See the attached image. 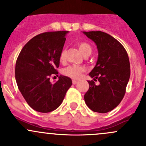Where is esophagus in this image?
<instances>
[{
  "label": "esophagus",
  "instance_id": "obj_1",
  "mask_svg": "<svg viewBox=\"0 0 146 146\" xmlns=\"http://www.w3.org/2000/svg\"><path fill=\"white\" fill-rule=\"evenodd\" d=\"M77 81H76V80H72V84H77Z\"/></svg>",
  "mask_w": 146,
  "mask_h": 146
}]
</instances>
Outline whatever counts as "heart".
Wrapping results in <instances>:
<instances>
[{"label": "heart", "mask_w": 146, "mask_h": 146, "mask_svg": "<svg viewBox=\"0 0 146 146\" xmlns=\"http://www.w3.org/2000/svg\"><path fill=\"white\" fill-rule=\"evenodd\" d=\"M78 48L79 50L81 52V53L84 55V57H88L92 52V48L89 43L86 42H81L78 44ZM66 55V50L63 49L61 51L60 55V62H64L65 60ZM85 71V69L83 67L76 65L69 66L63 70L62 73L65 76L68 77L72 78L74 79H79L82 76V73Z\"/></svg>", "instance_id": "b5f03b06"}]
</instances>
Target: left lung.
Returning <instances> with one entry per match:
<instances>
[{
	"label": "left lung",
	"instance_id": "1",
	"mask_svg": "<svg viewBox=\"0 0 146 146\" xmlns=\"http://www.w3.org/2000/svg\"><path fill=\"white\" fill-rule=\"evenodd\" d=\"M96 43L98 52L96 66L89 76L99 81L96 85L88 81L89 88L84 95L86 106L94 112L106 113L121 101L130 78V63L124 46L103 31H83Z\"/></svg>",
	"mask_w": 146,
	"mask_h": 146
}]
</instances>
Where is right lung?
Listing matches in <instances>:
<instances>
[{"label": "right lung", "instance_id": "obj_1", "mask_svg": "<svg viewBox=\"0 0 146 146\" xmlns=\"http://www.w3.org/2000/svg\"><path fill=\"white\" fill-rule=\"evenodd\" d=\"M68 31L45 32L26 43L18 56L15 79L18 88L28 105L34 110L47 113L62 103L72 79L60 75L55 84L50 77L58 74L60 55Z\"/></svg>", "mask_w": 146, "mask_h": 146}]
</instances>
